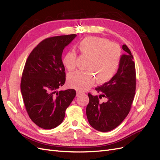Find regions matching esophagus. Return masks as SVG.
<instances>
[{"mask_svg": "<svg viewBox=\"0 0 160 160\" xmlns=\"http://www.w3.org/2000/svg\"><path fill=\"white\" fill-rule=\"evenodd\" d=\"M82 94V92H79V91H76V97H78V96H80V95Z\"/></svg>", "mask_w": 160, "mask_h": 160, "instance_id": "34e87169", "label": "esophagus"}]
</instances>
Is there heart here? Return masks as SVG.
Listing matches in <instances>:
<instances>
[{"label": "heart", "instance_id": "b5f03b06", "mask_svg": "<svg viewBox=\"0 0 160 160\" xmlns=\"http://www.w3.org/2000/svg\"><path fill=\"white\" fill-rule=\"evenodd\" d=\"M80 54L88 57L85 64L87 70H77L69 73L68 84L69 87L84 91L94 84L97 79L99 84H104L111 80L116 75L120 66L122 52L116 43L108 39L96 36H88L77 44ZM77 54L69 51L63 58V64L69 71L76 66Z\"/></svg>", "mask_w": 160, "mask_h": 160}]
</instances>
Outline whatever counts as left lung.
<instances>
[{"label": "left lung", "mask_w": 160, "mask_h": 160, "mask_svg": "<svg viewBox=\"0 0 160 160\" xmlns=\"http://www.w3.org/2000/svg\"><path fill=\"white\" fill-rule=\"evenodd\" d=\"M116 75L108 82L95 88L99 97L88 93L89 103L86 109L89 124L101 132H108L119 126L128 116L136 90V71L133 56L126 44ZM105 97V103L99 99Z\"/></svg>", "instance_id": "left-lung-1"}]
</instances>
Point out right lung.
<instances>
[{
	"instance_id": "obj_1",
	"label": "right lung",
	"mask_w": 160,
	"mask_h": 160,
	"mask_svg": "<svg viewBox=\"0 0 160 160\" xmlns=\"http://www.w3.org/2000/svg\"><path fill=\"white\" fill-rule=\"evenodd\" d=\"M76 36H54L42 40L30 52L24 66L21 81L23 103L30 119L43 129L61 124L65 110L76 97L74 89L57 90L65 82L63 51Z\"/></svg>"
}]
</instances>
